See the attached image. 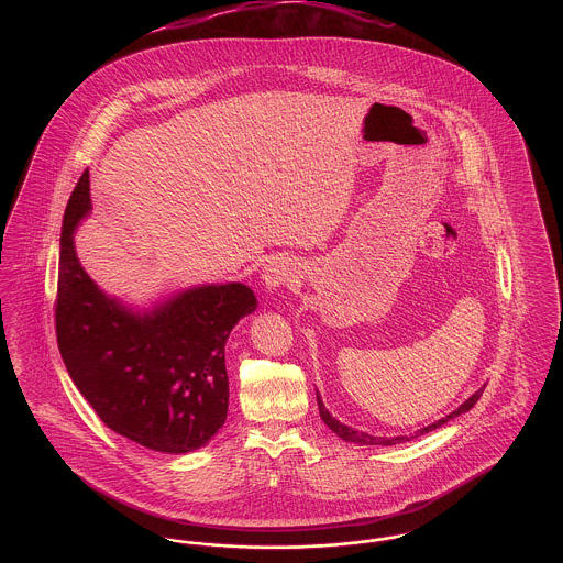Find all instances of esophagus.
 <instances>
[{
	"instance_id": "1",
	"label": "esophagus",
	"mask_w": 563,
	"mask_h": 563,
	"mask_svg": "<svg viewBox=\"0 0 563 563\" xmlns=\"http://www.w3.org/2000/svg\"><path fill=\"white\" fill-rule=\"evenodd\" d=\"M295 268L294 264L289 260H283V257H276L266 264V268L262 272V280H264V287L268 289L269 294L287 287L289 283H294Z\"/></svg>"
}]
</instances>
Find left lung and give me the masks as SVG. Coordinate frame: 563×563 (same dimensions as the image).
I'll return each instance as SVG.
<instances>
[{
  "label": "left lung",
  "mask_w": 563,
  "mask_h": 563,
  "mask_svg": "<svg viewBox=\"0 0 563 563\" xmlns=\"http://www.w3.org/2000/svg\"><path fill=\"white\" fill-rule=\"evenodd\" d=\"M485 388V386H483ZM483 388H479L473 397H468L466 401L462 402L455 411H452L450 416H445V418H441V420H437V422H432L429 427H424V429L418 430L416 434H411V437H407V434H402V437H393V439H386V437H374V434H367V432H361V430L350 429L346 424H342L340 420H335L331 413H329V409L324 407V402H322L321 395L317 393V402H319V411H321L322 422L329 427V429L333 430L340 439H344V441H349V443H358V445H397V443H402V441H411L413 437H420V434H424V432H430V430L439 429V427H443L445 422H450V420H454L455 416H460V413H464V411H468L475 402L479 401V397H482Z\"/></svg>",
  "instance_id": "left-lung-1"
}]
</instances>
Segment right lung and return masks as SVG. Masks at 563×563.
I'll return each mask as SVG.
<instances>
[{
    "instance_id": "right-lung-1",
    "label": "right lung",
    "mask_w": 563,
    "mask_h": 563,
    "mask_svg": "<svg viewBox=\"0 0 563 563\" xmlns=\"http://www.w3.org/2000/svg\"><path fill=\"white\" fill-rule=\"evenodd\" d=\"M90 209L84 173L60 230L56 342L63 363L109 429L154 452H194L225 422V342L257 299L242 283L191 287L147 310L109 297L76 255L74 234Z\"/></svg>"
}]
</instances>
